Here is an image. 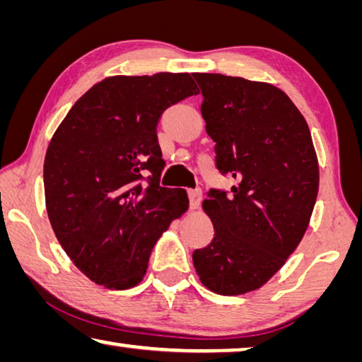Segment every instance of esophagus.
Returning <instances> with one entry per match:
<instances>
[{
    "mask_svg": "<svg viewBox=\"0 0 362 362\" xmlns=\"http://www.w3.org/2000/svg\"><path fill=\"white\" fill-rule=\"evenodd\" d=\"M188 199H190V208L197 209L202 202V190L199 188H194V190H188Z\"/></svg>",
    "mask_w": 362,
    "mask_h": 362,
    "instance_id": "obj_1",
    "label": "esophagus"
}]
</instances>
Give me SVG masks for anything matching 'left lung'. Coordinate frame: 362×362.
Here are the masks:
<instances>
[{"label":"left lung","mask_w":362,"mask_h":362,"mask_svg":"<svg viewBox=\"0 0 362 362\" xmlns=\"http://www.w3.org/2000/svg\"><path fill=\"white\" fill-rule=\"evenodd\" d=\"M193 77L216 168L237 180L230 193L208 192L203 209L214 238L193 251V266L214 293L243 295L300 245L317 198V156L305 117L282 90L222 74Z\"/></svg>","instance_id":"left-lung-1"}]
</instances>
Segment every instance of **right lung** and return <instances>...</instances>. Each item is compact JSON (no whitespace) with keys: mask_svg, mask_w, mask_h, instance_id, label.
<instances>
[{"mask_svg":"<svg viewBox=\"0 0 362 362\" xmlns=\"http://www.w3.org/2000/svg\"><path fill=\"white\" fill-rule=\"evenodd\" d=\"M198 93L190 74L107 77L54 132L43 165L48 217L66 255L95 284H140L160 233L188 209L185 190L159 185L156 127L165 109Z\"/></svg>","mask_w":362,"mask_h":362,"instance_id":"obj_1","label":"right lung"}]
</instances>
